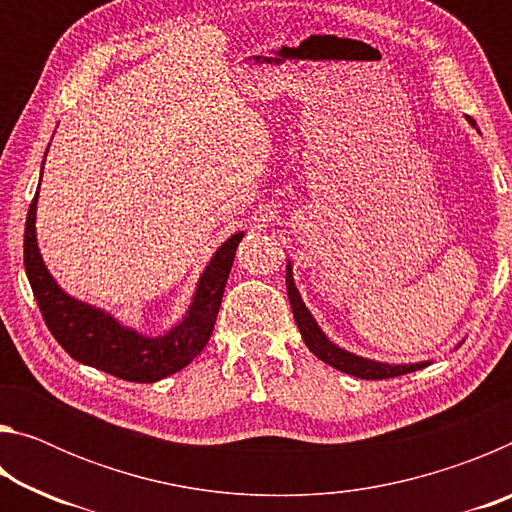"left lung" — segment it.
I'll return each instance as SVG.
<instances>
[{
    "instance_id": "obj_1",
    "label": "left lung",
    "mask_w": 512,
    "mask_h": 512,
    "mask_svg": "<svg viewBox=\"0 0 512 512\" xmlns=\"http://www.w3.org/2000/svg\"><path fill=\"white\" fill-rule=\"evenodd\" d=\"M287 293H289V302L293 309V318H296V325L300 329L302 339H305L307 348L316 354L320 361H325L327 366H332L341 372H348V375H354L359 379H388V377H397V375H406V372L420 370L424 366H429V361L422 363H381V361H372V359H363L352 354L348 350L339 348L323 334V329L318 327L314 316L309 314V309L302 302L300 293L296 289V282H293V273H291V262L287 264Z\"/></svg>"
}]
</instances>
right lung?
I'll return each instance as SVG.
<instances>
[{
    "label": "right lung",
    "mask_w": 512,
    "mask_h": 512,
    "mask_svg": "<svg viewBox=\"0 0 512 512\" xmlns=\"http://www.w3.org/2000/svg\"><path fill=\"white\" fill-rule=\"evenodd\" d=\"M42 180V176H40ZM38 192L33 196L24 225V268L33 296L49 332L69 357L85 366L126 381L151 384L192 363L210 341L219 314L225 282L244 232L223 241L198 277L196 293L185 318L162 336H146L121 325L115 316L81 302L58 287L42 262L36 239Z\"/></svg>",
    "instance_id": "1"
}]
</instances>
